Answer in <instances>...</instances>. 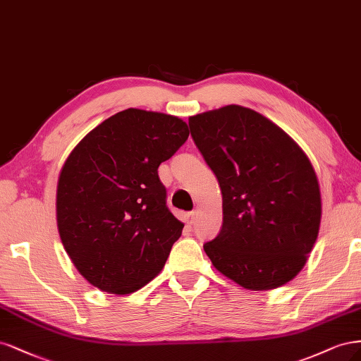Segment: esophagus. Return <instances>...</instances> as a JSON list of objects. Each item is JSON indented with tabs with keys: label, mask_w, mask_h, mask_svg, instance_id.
<instances>
[{
	"label": "esophagus",
	"mask_w": 361,
	"mask_h": 361,
	"mask_svg": "<svg viewBox=\"0 0 361 361\" xmlns=\"http://www.w3.org/2000/svg\"><path fill=\"white\" fill-rule=\"evenodd\" d=\"M196 216H197V213H196V212H190V213H188V214H185V222H188L189 225L195 224Z\"/></svg>",
	"instance_id": "obj_1"
}]
</instances>
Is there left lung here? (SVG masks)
Here are the masks:
<instances>
[{
  "instance_id": "1",
  "label": "left lung",
  "mask_w": 361,
  "mask_h": 361,
  "mask_svg": "<svg viewBox=\"0 0 361 361\" xmlns=\"http://www.w3.org/2000/svg\"><path fill=\"white\" fill-rule=\"evenodd\" d=\"M189 126L222 190V229L204 244L214 269L252 290L293 281L318 238L322 213L305 151L271 120L238 104L193 115Z\"/></svg>"
}]
</instances>
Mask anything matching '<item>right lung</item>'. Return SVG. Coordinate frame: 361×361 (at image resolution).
<instances>
[{
  "instance_id": "obj_1",
  "label": "right lung",
  "mask_w": 361,
  "mask_h": 361,
  "mask_svg": "<svg viewBox=\"0 0 361 361\" xmlns=\"http://www.w3.org/2000/svg\"><path fill=\"white\" fill-rule=\"evenodd\" d=\"M173 115L126 109L84 136L56 185V225L76 270L124 295L154 279L184 224L166 207L157 168L188 141Z\"/></svg>"
}]
</instances>
